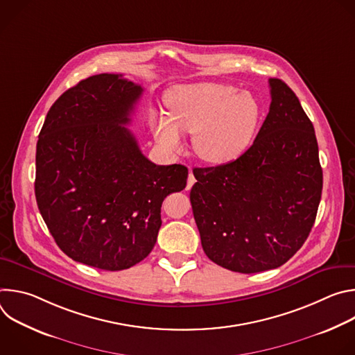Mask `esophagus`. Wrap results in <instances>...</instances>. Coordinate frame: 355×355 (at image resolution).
I'll use <instances>...</instances> for the list:
<instances>
[{"mask_svg": "<svg viewBox=\"0 0 355 355\" xmlns=\"http://www.w3.org/2000/svg\"><path fill=\"white\" fill-rule=\"evenodd\" d=\"M195 184V177L192 174V171L189 170V174H188V184H187V189H189L192 185Z\"/></svg>", "mask_w": 355, "mask_h": 355, "instance_id": "1", "label": "esophagus"}]
</instances>
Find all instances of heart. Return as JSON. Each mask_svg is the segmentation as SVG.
<instances>
[{"label":"heart","mask_w":355,"mask_h":355,"mask_svg":"<svg viewBox=\"0 0 355 355\" xmlns=\"http://www.w3.org/2000/svg\"><path fill=\"white\" fill-rule=\"evenodd\" d=\"M164 101L168 115L150 119L157 143L177 153L182 147L181 132L191 133L195 153L211 164L241 156L254 140L263 116L256 95L223 83L175 85Z\"/></svg>","instance_id":"b5f03b06"}]
</instances>
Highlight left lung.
<instances>
[{
    "instance_id": "obj_1",
    "label": "left lung",
    "mask_w": 355,
    "mask_h": 355,
    "mask_svg": "<svg viewBox=\"0 0 355 355\" xmlns=\"http://www.w3.org/2000/svg\"><path fill=\"white\" fill-rule=\"evenodd\" d=\"M268 83L270 112L254 143L230 163L193 168L189 193L205 254L241 274L278 268L295 254L323 188L311 119L282 80Z\"/></svg>"
}]
</instances>
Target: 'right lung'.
I'll use <instances>...</instances> for the list:
<instances>
[{"mask_svg":"<svg viewBox=\"0 0 355 355\" xmlns=\"http://www.w3.org/2000/svg\"><path fill=\"white\" fill-rule=\"evenodd\" d=\"M143 88L96 74L62 94L36 144L35 195L60 250L85 266L121 271L144 260L162 226L164 198L188 168L156 166L125 128Z\"/></svg>","mask_w":355,"mask_h":355,"instance_id":"obj_1","label":"right lung"}]
</instances>
